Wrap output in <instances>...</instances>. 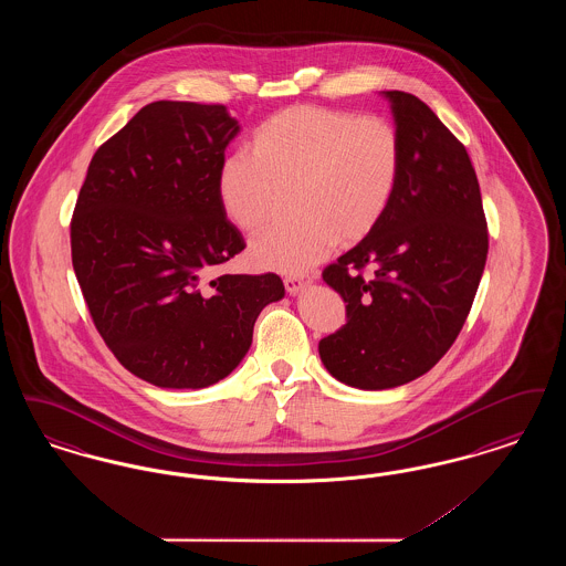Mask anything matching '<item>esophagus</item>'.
Returning a JSON list of instances; mask_svg holds the SVG:
<instances>
[{"instance_id":"esophagus-1","label":"esophagus","mask_w":566,"mask_h":566,"mask_svg":"<svg viewBox=\"0 0 566 566\" xmlns=\"http://www.w3.org/2000/svg\"><path fill=\"white\" fill-rule=\"evenodd\" d=\"M310 282H312L310 275H286V277H284V286H286V291H289L291 295H298Z\"/></svg>"}]
</instances>
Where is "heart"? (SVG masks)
Instances as JSON below:
<instances>
[{
	"label": "heart",
	"mask_w": 566,
	"mask_h": 566,
	"mask_svg": "<svg viewBox=\"0 0 566 566\" xmlns=\"http://www.w3.org/2000/svg\"><path fill=\"white\" fill-rule=\"evenodd\" d=\"M403 146L379 116L293 106L252 135V153H229L218 199L243 231H259L289 208L301 218L261 233L250 259L263 270H307L339 243L367 238L388 212L401 178Z\"/></svg>",
	"instance_id": "obj_1"
}]
</instances>
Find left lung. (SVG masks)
<instances>
[{
    "label": "left lung",
    "mask_w": 566,
    "mask_h": 566,
    "mask_svg": "<svg viewBox=\"0 0 566 566\" xmlns=\"http://www.w3.org/2000/svg\"><path fill=\"white\" fill-rule=\"evenodd\" d=\"M381 95L403 146L399 187L376 229L323 271L346 301V324L318 352L331 376L363 390L401 386L439 363L471 312L488 256L464 146L416 95Z\"/></svg>",
    "instance_id": "left-lung-1"
}]
</instances>
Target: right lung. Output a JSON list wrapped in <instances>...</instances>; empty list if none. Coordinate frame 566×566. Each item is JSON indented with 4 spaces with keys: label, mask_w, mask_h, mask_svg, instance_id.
Masks as SVG:
<instances>
[{
    "label": "right lung",
    "mask_w": 566,
    "mask_h": 566,
    "mask_svg": "<svg viewBox=\"0 0 566 566\" xmlns=\"http://www.w3.org/2000/svg\"><path fill=\"white\" fill-rule=\"evenodd\" d=\"M240 125L220 104L155 102L93 155L72 216V263L118 363L159 388H206L252 344L280 275H218L245 248L218 199Z\"/></svg>",
    "instance_id": "right-lung-1"
}]
</instances>
